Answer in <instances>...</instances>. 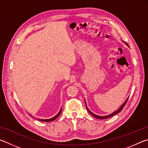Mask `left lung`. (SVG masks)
Here are the masks:
<instances>
[{
	"instance_id": "obj_1",
	"label": "left lung",
	"mask_w": 148,
	"mask_h": 148,
	"mask_svg": "<svg viewBox=\"0 0 148 148\" xmlns=\"http://www.w3.org/2000/svg\"><path fill=\"white\" fill-rule=\"evenodd\" d=\"M127 44V43H126ZM127 45H128V44H127ZM129 46V45H128ZM128 99H129V97L127 98V100L125 101V103H123V104L121 106V107L119 108V109L118 110H116V111H115V112H114L112 114H109V115H108V116H97V115H96V114H94V113H92L91 111H90L89 109H88V108L87 107V105H86V109H87V110L89 112V113L90 114H92L93 116H94V117H95V118H97V119H101V120H103V119H107V118H110V117H112V116H114V115H116V114H118V113H119L120 112V111L123 109V107H124V106L125 105V104L127 103V101H128ZM85 103H86V102H85Z\"/></svg>"
}]
</instances>
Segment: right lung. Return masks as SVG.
Wrapping results in <instances>:
<instances>
[{
	"label": "right lung",
	"mask_w": 148,
	"mask_h": 148,
	"mask_svg": "<svg viewBox=\"0 0 148 148\" xmlns=\"http://www.w3.org/2000/svg\"><path fill=\"white\" fill-rule=\"evenodd\" d=\"M61 112H62V108H61V109H60V112H59L58 114H56L55 116H54V117L52 118H51V119H48V120H40V121H45V122H49V121H53V120H56V119L58 117L59 115L60 114Z\"/></svg>",
	"instance_id": "add662e5"
}]
</instances>
